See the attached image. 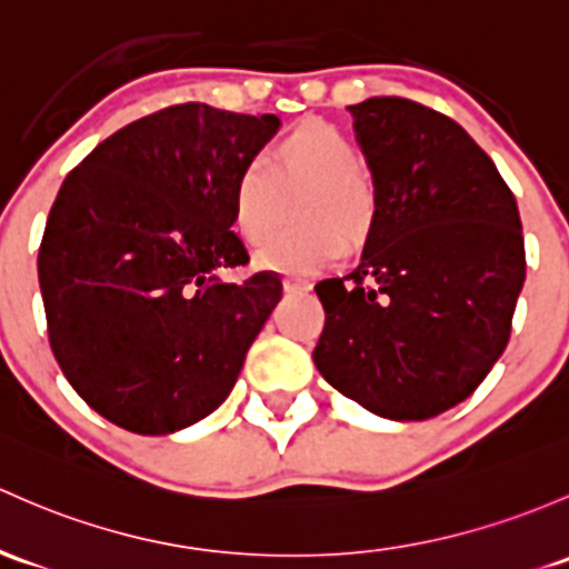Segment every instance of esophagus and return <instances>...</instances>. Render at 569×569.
Returning <instances> with one entry per match:
<instances>
[{"mask_svg":"<svg viewBox=\"0 0 569 569\" xmlns=\"http://www.w3.org/2000/svg\"><path fill=\"white\" fill-rule=\"evenodd\" d=\"M283 289L289 291V295H308L313 286L308 283V280H300V278H286L283 280Z\"/></svg>","mask_w":569,"mask_h":569,"instance_id":"1","label":"esophagus"}]
</instances>
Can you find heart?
<instances>
[{"label":"heart","instance_id":"obj_1","mask_svg":"<svg viewBox=\"0 0 569 569\" xmlns=\"http://www.w3.org/2000/svg\"><path fill=\"white\" fill-rule=\"evenodd\" d=\"M360 149L321 119H302L280 136L264 158L237 169L229 193L231 229L248 248L273 236L288 199L301 196L296 213L306 226L267 244L256 261L267 269L310 274L330 267L349 244L370 234L379 212L376 190L360 171Z\"/></svg>","mask_w":569,"mask_h":569}]
</instances>
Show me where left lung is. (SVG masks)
<instances>
[{
    "label": "left lung",
    "mask_w": 569,
    "mask_h": 569,
    "mask_svg": "<svg viewBox=\"0 0 569 569\" xmlns=\"http://www.w3.org/2000/svg\"><path fill=\"white\" fill-rule=\"evenodd\" d=\"M379 212L355 272L316 283L319 373L362 409L430 420L505 351L526 278L521 218L493 160L406 98L349 106Z\"/></svg>",
    "instance_id": "8db88e82"
}]
</instances>
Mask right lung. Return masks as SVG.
Masks as SVG:
<instances>
[{"mask_svg": "<svg viewBox=\"0 0 569 569\" xmlns=\"http://www.w3.org/2000/svg\"><path fill=\"white\" fill-rule=\"evenodd\" d=\"M274 113L182 103L124 124L64 177L38 253L48 343L76 392L141 436L212 415L283 295L231 231L239 166L278 133Z\"/></svg>", "mask_w": 569, "mask_h": 569, "instance_id": "1", "label": "right lung"}]
</instances>
